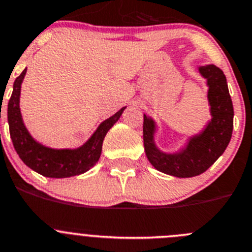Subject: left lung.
<instances>
[{"label":"left lung","mask_w":252,"mask_h":252,"mask_svg":"<svg viewBox=\"0 0 252 252\" xmlns=\"http://www.w3.org/2000/svg\"><path fill=\"white\" fill-rule=\"evenodd\" d=\"M208 79L211 119L205 130L192 137L189 144L178 154H164L153 140L154 123L147 115L143 122V140L148 160L157 170L178 178H191L208 170L225 152L231 139L234 108L224 72L214 64L199 68Z\"/></svg>","instance_id":"8db88e82"}]
</instances>
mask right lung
Instances as JSON below:
<instances>
[{
  "instance_id": "right-lung-1",
  "label": "right lung",
  "mask_w": 252,
  "mask_h": 252,
  "mask_svg": "<svg viewBox=\"0 0 252 252\" xmlns=\"http://www.w3.org/2000/svg\"><path fill=\"white\" fill-rule=\"evenodd\" d=\"M26 70L16 78L7 107L9 135L18 157L32 170L47 178H68L86 173L98 161L105 134L118 121L126 107L103 122L83 147L74 150L49 149L34 142L23 126L20 112V92Z\"/></svg>"
}]
</instances>
